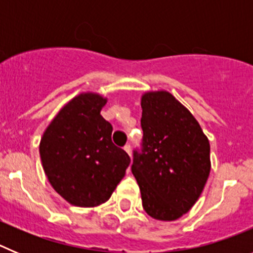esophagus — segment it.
Here are the masks:
<instances>
[{
    "instance_id": "esophagus-1",
    "label": "esophagus",
    "mask_w": 253,
    "mask_h": 253,
    "mask_svg": "<svg viewBox=\"0 0 253 253\" xmlns=\"http://www.w3.org/2000/svg\"><path fill=\"white\" fill-rule=\"evenodd\" d=\"M124 151L126 152V153L129 154V156H131V147H130V144H126V146H124Z\"/></svg>"
}]
</instances>
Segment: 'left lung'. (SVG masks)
Returning <instances> with one entry per match:
<instances>
[{
	"mask_svg": "<svg viewBox=\"0 0 253 253\" xmlns=\"http://www.w3.org/2000/svg\"><path fill=\"white\" fill-rule=\"evenodd\" d=\"M143 138L131 172L146 213L176 220L187 213L210 172V144L193 114L167 91L142 96Z\"/></svg>",
	"mask_w": 253,
	"mask_h": 253,
	"instance_id": "8db88e82",
	"label": "left lung"
}]
</instances>
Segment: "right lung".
I'll use <instances>...</instances> for the list:
<instances>
[{
	"label": "right lung",
	"mask_w": 253,
	"mask_h": 253,
	"mask_svg": "<svg viewBox=\"0 0 253 253\" xmlns=\"http://www.w3.org/2000/svg\"><path fill=\"white\" fill-rule=\"evenodd\" d=\"M106 99L81 93L49 124L40 158L53 189L69 204L97 207L110 199L130 157L111 140L113 126L100 114Z\"/></svg>",
	"instance_id": "1"
}]
</instances>
